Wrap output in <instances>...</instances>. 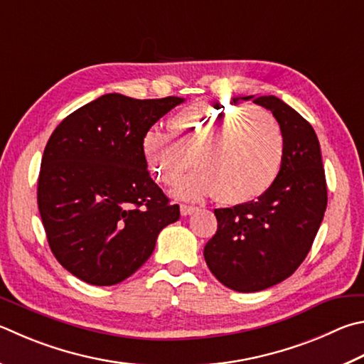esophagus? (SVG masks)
<instances>
[{
    "label": "esophagus",
    "instance_id": "1",
    "mask_svg": "<svg viewBox=\"0 0 364 364\" xmlns=\"http://www.w3.org/2000/svg\"><path fill=\"white\" fill-rule=\"evenodd\" d=\"M180 211H181V215L183 216H188V215H193L194 211H197V207H193V205H181L180 207Z\"/></svg>",
    "mask_w": 364,
    "mask_h": 364
}]
</instances>
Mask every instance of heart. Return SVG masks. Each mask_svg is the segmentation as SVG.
<instances>
[{
  "label": "heart",
  "instance_id": "b5f03b06",
  "mask_svg": "<svg viewBox=\"0 0 364 364\" xmlns=\"http://www.w3.org/2000/svg\"><path fill=\"white\" fill-rule=\"evenodd\" d=\"M170 134L149 130L141 140L144 161L157 181L175 186L194 165L180 189L183 199L218 194L239 205L272 186L283 162V134L272 113L259 107L197 102L170 119Z\"/></svg>",
  "mask_w": 364,
  "mask_h": 364
}]
</instances>
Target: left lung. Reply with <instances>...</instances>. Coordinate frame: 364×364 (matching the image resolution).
Masks as SVG:
<instances>
[{
	"mask_svg": "<svg viewBox=\"0 0 364 364\" xmlns=\"http://www.w3.org/2000/svg\"><path fill=\"white\" fill-rule=\"evenodd\" d=\"M253 102L280 124L285 153L279 176L257 200L216 208L218 230L203 248L211 274L240 293L261 291L294 274L312 248L328 203L320 143L312 125L274 95Z\"/></svg>",
	"mask_w": 364,
	"mask_h": 364,
	"instance_id": "1",
	"label": "left lung"
}]
</instances>
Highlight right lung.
I'll return each mask as SVG.
<instances>
[{"mask_svg": "<svg viewBox=\"0 0 364 364\" xmlns=\"http://www.w3.org/2000/svg\"><path fill=\"white\" fill-rule=\"evenodd\" d=\"M184 102L107 94L57 125L38 178V208L57 261L97 287L121 283L153 255L180 207L149 176L144 134Z\"/></svg>", "mask_w": 364, "mask_h": 364, "instance_id": "right-lung-1", "label": "right lung"}]
</instances>
